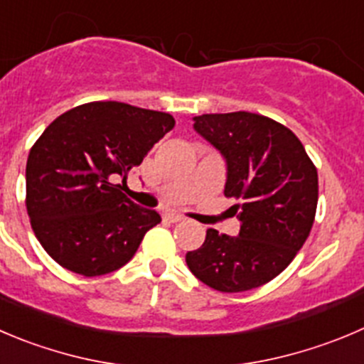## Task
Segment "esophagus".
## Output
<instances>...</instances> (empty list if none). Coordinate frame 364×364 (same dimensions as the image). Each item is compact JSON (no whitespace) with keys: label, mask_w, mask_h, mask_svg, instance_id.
<instances>
[{"label":"esophagus","mask_w":364,"mask_h":364,"mask_svg":"<svg viewBox=\"0 0 364 364\" xmlns=\"http://www.w3.org/2000/svg\"><path fill=\"white\" fill-rule=\"evenodd\" d=\"M164 220L169 221V223H178V221H182L184 218L180 216V214H175V213H166Z\"/></svg>","instance_id":"1"}]
</instances>
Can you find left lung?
I'll return each mask as SVG.
<instances>
[{
    "instance_id": "8db88e82",
    "label": "left lung",
    "mask_w": 364,
    "mask_h": 364,
    "mask_svg": "<svg viewBox=\"0 0 364 364\" xmlns=\"http://www.w3.org/2000/svg\"><path fill=\"white\" fill-rule=\"evenodd\" d=\"M195 130L227 161L225 196L236 198L240 236L207 228L186 254L196 279L223 293L248 291L288 268L313 228L318 171L288 127L240 110L202 114Z\"/></svg>"
}]
</instances>
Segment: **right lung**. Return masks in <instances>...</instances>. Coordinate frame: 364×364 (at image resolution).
<instances>
[{"label": "right lung", "mask_w": 364, "mask_h": 364, "mask_svg": "<svg viewBox=\"0 0 364 364\" xmlns=\"http://www.w3.org/2000/svg\"><path fill=\"white\" fill-rule=\"evenodd\" d=\"M175 127L171 114L91 102L58 116L26 161V210L55 262L84 277L116 272L161 216L128 200L117 178Z\"/></svg>", "instance_id": "add662e5"}]
</instances>
